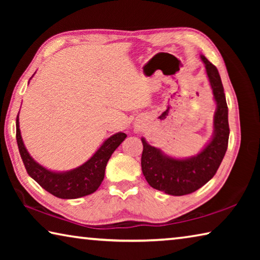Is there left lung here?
<instances>
[{
    "mask_svg": "<svg viewBox=\"0 0 260 260\" xmlns=\"http://www.w3.org/2000/svg\"><path fill=\"white\" fill-rule=\"evenodd\" d=\"M201 58L205 64L217 104L213 116V135L210 142L196 156L178 159L150 146L144 138L141 139L143 144L141 166L144 178L152 188L173 196L191 193L210 181L221 164L228 146V108L221 79L217 68L205 56L201 55Z\"/></svg>",
    "mask_w": 260,
    "mask_h": 260,
    "instance_id": "8db88e82",
    "label": "left lung"
}]
</instances>
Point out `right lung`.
<instances>
[{"label":"right lung","instance_id":"1","mask_svg":"<svg viewBox=\"0 0 260 260\" xmlns=\"http://www.w3.org/2000/svg\"><path fill=\"white\" fill-rule=\"evenodd\" d=\"M126 134L119 132L103 142L102 146L86 162L65 172H54L35 161L25 148L19 128V113L16 119V138L21 159L28 175L40 186L58 199L73 200L90 195L101 186L110 157L125 140Z\"/></svg>","mask_w":260,"mask_h":260}]
</instances>
